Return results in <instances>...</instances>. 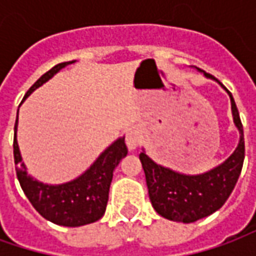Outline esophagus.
<instances>
[{"mask_svg":"<svg viewBox=\"0 0 256 256\" xmlns=\"http://www.w3.org/2000/svg\"><path fill=\"white\" fill-rule=\"evenodd\" d=\"M124 140H126V144H128V150H136V148L140 145V142H141V134H140L138 130H134V128H132V130H128V133H126Z\"/></svg>","mask_w":256,"mask_h":256,"instance_id":"obj_1","label":"esophagus"}]
</instances>
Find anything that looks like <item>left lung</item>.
I'll use <instances>...</instances> for the list:
<instances>
[{"instance_id":"8db88e82","label":"left lung","mask_w":256,"mask_h":256,"mask_svg":"<svg viewBox=\"0 0 256 256\" xmlns=\"http://www.w3.org/2000/svg\"><path fill=\"white\" fill-rule=\"evenodd\" d=\"M204 75L225 88L211 74L204 72ZM226 92L230 97L233 120L240 132V141L236 150L220 166L200 176H185L156 164L144 152L140 154L150 203L156 212L166 220L190 224L208 216L225 204L236 186L246 155L244 132L233 96L228 89Z\"/></svg>"}]
</instances>
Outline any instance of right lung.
I'll use <instances>...</instances> for the list:
<instances>
[{"label":"right lung","mask_w":256,"mask_h":256,"mask_svg":"<svg viewBox=\"0 0 256 256\" xmlns=\"http://www.w3.org/2000/svg\"><path fill=\"white\" fill-rule=\"evenodd\" d=\"M72 62L60 63L42 75L26 93L24 98L53 75ZM19 114V111H18ZM18 116L14 123V158L16 174L20 186L30 200L32 207L45 218L56 225L76 228L98 220L104 215L108 203V193L111 186L115 167L128 155L124 138L116 140L108 146L86 172L71 182L62 185H45L27 176L24 163L22 162L19 145L16 140Z\"/></svg>","instance_id":"right-lung-1"}]
</instances>
